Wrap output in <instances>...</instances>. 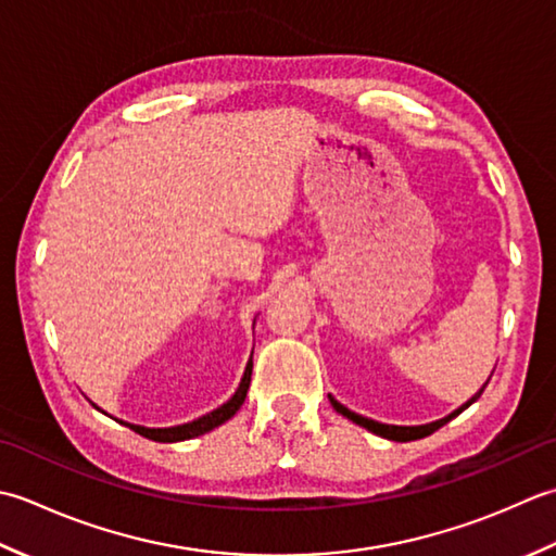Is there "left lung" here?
<instances>
[{"label":"left lung","mask_w":556,"mask_h":556,"mask_svg":"<svg viewBox=\"0 0 556 556\" xmlns=\"http://www.w3.org/2000/svg\"><path fill=\"white\" fill-rule=\"evenodd\" d=\"M486 381H490V379H486ZM486 381L482 383V389L472 395V399H468L460 407H456V410H453L451 415L441 417V420H434V422L413 425V427H405V425H383V422L371 420V417H362V415H357V413H353V410H348V407H345L343 403H338V401L333 399V395H328V401H331V405L336 407V413H341L343 417H348V420H353L355 425L369 429L371 434L383 437V439H389V441H415V439H425V437H429V434H434L439 427H444L446 422L453 420V417H458L463 410H466V407H470V405L482 395V391H484V387H486Z\"/></svg>","instance_id":"1"}]
</instances>
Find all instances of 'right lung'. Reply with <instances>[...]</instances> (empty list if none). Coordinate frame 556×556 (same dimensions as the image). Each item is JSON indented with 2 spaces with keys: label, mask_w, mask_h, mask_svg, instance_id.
<instances>
[{
  "label": "right lung",
  "mask_w": 556,
  "mask_h": 556,
  "mask_svg": "<svg viewBox=\"0 0 556 556\" xmlns=\"http://www.w3.org/2000/svg\"><path fill=\"white\" fill-rule=\"evenodd\" d=\"M256 321V319H254ZM252 355H249V362L244 367V374H242V381L240 387H237V391L230 395V401H225L220 407H215V410L206 413L197 417V420L191 422H185V425H175V427H143V425H131V422H124V420H117L119 425L134 429L136 434H141L146 439H153V441H161V444H175V441H187V439H194V437H201L211 432V429L220 427L223 422H228L230 417L240 410L244 399H247V391H249V381H252ZM90 405L96 407V410H100V407L90 401ZM103 415H108L105 410H100Z\"/></svg>",
  "instance_id": "1"
}]
</instances>
